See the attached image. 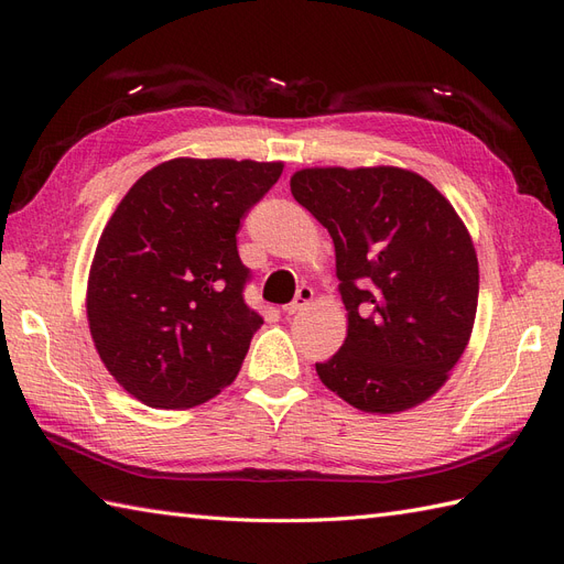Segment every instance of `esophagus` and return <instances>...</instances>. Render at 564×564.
Instances as JSON below:
<instances>
[{
    "label": "esophagus",
    "instance_id": "1",
    "mask_svg": "<svg viewBox=\"0 0 564 564\" xmlns=\"http://www.w3.org/2000/svg\"><path fill=\"white\" fill-rule=\"evenodd\" d=\"M313 296H315V292H313V289H311L308 284L299 286V292H296L294 301L289 303V305H284V313H286V315H296V313L305 311V308H308V305L313 303Z\"/></svg>",
    "mask_w": 564,
    "mask_h": 564
}]
</instances>
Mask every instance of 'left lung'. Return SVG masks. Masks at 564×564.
Returning a JSON list of instances; mask_svg holds the SVG:
<instances>
[{
  "mask_svg": "<svg viewBox=\"0 0 564 564\" xmlns=\"http://www.w3.org/2000/svg\"><path fill=\"white\" fill-rule=\"evenodd\" d=\"M292 195L329 230L348 336L317 377L369 414L406 412L445 386L477 313L480 270L449 199L400 166H313Z\"/></svg>",
  "mask_w": 564,
  "mask_h": 564,
  "instance_id": "1",
  "label": "left lung"
}]
</instances>
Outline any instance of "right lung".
<instances>
[{
  "mask_svg": "<svg viewBox=\"0 0 564 564\" xmlns=\"http://www.w3.org/2000/svg\"><path fill=\"white\" fill-rule=\"evenodd\" d=\"M282 169L176 158L117 204L91 261L87 317L100 360L135 400L187 409L235 381L263 324L245 303L237 230Z\"/></svg>",
  "mask_w": 564,
  "mask_h": 564,
  "instance_id": "obj_1",
  "label": "right lung"
}]
</instances>
